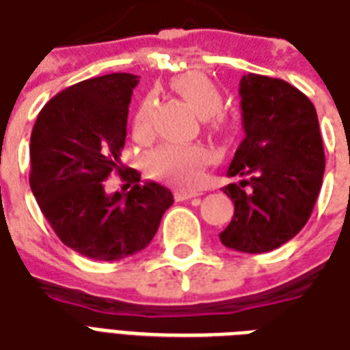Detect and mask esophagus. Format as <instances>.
I'll return each mask as SVG.
<instances>
[{
	"label": "esophagus",
	"mask_w": 350,
	"mask_h": 350,
	"mask_svg": "<svg viewBox=\"0 0 350 350\" xmlns=\"http://www.w3.org/2000/svg\"><path fill=\"white\" fill-rule=\"evenodd\" d=\"M175 201H188V199H193V197H199L201 193L199 191H190V190H175Z\"/></svg>",
	"instance_id": "34e87169"
}]
</instances>
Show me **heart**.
I'll use <instances>...</instances> for the list:
<instances>
[{
    "label": "heart",
    "instance_id": "b5f03b06",
    "mask_svg": "<svg viewBox=\"0 0 350 350\" xmlns=\"http://www.w3.org/2000/svg\"><path fill=\"white\" fill-rule=\"evenodd\" d=\"M172 90L190 105L191 110L214 129L225 127V114L219 112L221 92L214 81L201 72H186L172 79ZM153 97H144L133 116V135L136 140H147L151 135ZM212 162L208 149L201 146H162L147 157L149 175L180 188H193L203 180L204 170Z\"/></svg>",
    "mask_w": 350,
    "mask_h": 350
}]
</instances>
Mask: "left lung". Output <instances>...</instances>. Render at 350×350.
<instances>
[{
	"label": "left lung",
	"instance_id": "obj_1",
	"mask_svg": "<svg viewBox=\"0 0 350 350\" xmlns=\"http://www.w3.org/2000/svg\"><path fill=\"white\" fill-rule=\"evenodd\" d=\"M240 96L245 138L227 175L241 180L223 188L234 215L219 240L241 253H267L310 219L323 185L325 151L315 107L293 85L247 73Z\"/></svg>",
	"mask_w": 350,
	"mask_h": 350
}]
</instances>
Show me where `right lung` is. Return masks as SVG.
I'll use <instances>...</instances> for the list:
<instances>
[{"label":"right lung","instance_id":"obj_1","mask_svg":"<svg viewBox=\"0 0 350 350\" xmlns=\"http://www.w3.org/2000/svg\"><path fill=\"white\" fill-rule=\"evenodd\" d=\"M136 85L133 73L81 81L44 105L31 133L29 185L42 214L64 245L99 262L146 249L173 204L165 186L140 185L120 162ZM112 171L133 185L127 194L104 191Z\"/></svg>","mask_w":350,"mask_h":350}]
</instances>
